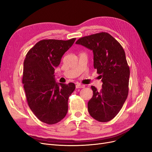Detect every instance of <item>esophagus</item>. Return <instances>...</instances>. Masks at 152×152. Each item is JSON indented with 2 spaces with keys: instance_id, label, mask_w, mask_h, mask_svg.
Listing matches in <instances>:
<instances>
[{
  "instance_id": "esophagus-1",
  "label": "esophagus",
  "mask_w": 152,
  "mask_h": 152,
  "mask_svg": "<svg viewBox=\"0 0 152 152\" xmlns=\"http://www.w3.org/2000/svg\"><path fill=\"white\" fill-rule=\"evenodd\" d=\"M85 87V85H81V84H80V83L76 84V88H84Z\"/></svg>"
}]
</instances>
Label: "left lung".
<instances>
[{
  "mask_svg": "<svg viewBox=\"0 0 152 152\" xmlns=\"http://www.w3.org/2000/svg\"><path fill=\"white\" fill-rule=\"evenodd\" d=\"M76 44L93 50L94 67L102 78L100 91L91 86L93 95L88 103L89 113L98 121H109L119 113L128 94L130 68L125 50L105 32L83 37Z\"/></svg>",
  "mask_w": 152,
  "mask_h": 152,
  "instance_id": "1",
  "label": "left lung"
}]
</instances>
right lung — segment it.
<instances>
[{
	"label": "right lung",
	"mask_w": 152,
	"mask_h": 152,
	"mask_svg": "<svg viewBox=\"0 0 152 152\" xmlns=\"http://www.w3.org/2000/svg\"><path fill=\"white\" fill-rule=\"evenodd\" d=\"M75 40L43 39L28 51L24 61L22 83L28 105L39 120L49 125L65 117L69 97L76 88L72 83H56L54 75Z\"/></svg>",
	"instance_id": "add662e5"
}]
</instances>
